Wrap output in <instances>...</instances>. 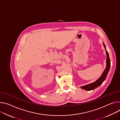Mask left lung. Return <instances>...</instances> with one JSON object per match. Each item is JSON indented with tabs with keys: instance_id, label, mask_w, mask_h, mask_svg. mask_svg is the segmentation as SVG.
I'll use <instances>...</instances> for the list:
<instances>
[{
	"instance_id": "1",
	"label": "left lung",
	"mask_w": 120,
	"mask_h": 120,
	"mask_svg": "<svg viewBox=\"0 0 120 120\" xmlns=\"http://www.w3.org/2000/svg\"><path fill=\"white\" fill-rule=\"evenodd\" d=\"M103 45L105 48L106 47L104 43H103ZM106 55H107V60H106V64L107 65H106V68L105 71H104L103 73H102V75L101 76V77L99 79H98L96 82H94L81 87L82 89L88 91L93 90L96 89V88L98 87L99 86H100L103 83V82L105 81V79L106 77H107L108 72L110 70V66H111V61H110L109 54H108V52L106 50Z\"/></svg>"
}]
</instances>
